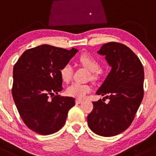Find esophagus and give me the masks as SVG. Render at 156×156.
I'll use <instances>...</instances> for the list:
<instances>
[{
	"label": "esophagus",
	"instance_id": "1",
	"mask_svg": "<svg viewBox=\"0 0 156 156\" xmlns=\"http://www.w3.org/2000/svg\"><path fill=\"white\" fill-rule=\"evenodd\" d=\"M82 102H83V100H82V99H76V104H80V103H82Z\"/></svg>",
	"mask_w": 156,
	"mask_h": 156
}]
</instances>
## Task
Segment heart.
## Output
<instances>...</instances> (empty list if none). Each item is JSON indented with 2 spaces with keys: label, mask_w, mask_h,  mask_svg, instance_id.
<instances>
[{
  "label": "heart",
  "mask_w": 156,
  "mask_h": 156,
  "mask_svg": "<svg viewBox=\"0 0 156 156\" xmlns=\"http://www.w3.org/2000/svg\"><path fill=\"white\" fill-rule=\"evenodd\" d=\"M79 61L85 68L88 70L90 72L92 73L91 77L93 79H96L97 77V71L100 69V65L99 62L94 58V57L87 54H83L80 57ZM60 76L62 78V81L65 83H69L72 78L73 75V68L70 63L64 65L61 68ZM91 90V87L90 85L86 84H82L80 83H73L71 85L66 89L68 95L70 97H73L77 99H83L85 97L88 93Z\"/></svg>",
  "instance_id": "1"
}]
</instances>
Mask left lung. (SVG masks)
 <instances>
[{
    "label": "left lung",
    "mask_w": 156,
    "mask_h": 156,
    "mask_svg": "<svg viewBox=\"0 0 156 156\" xmlns=\"http://www.w3.org/2000/svg\"><path fill=\"white\" fill-rule=\"evenodd\" d=\"M98 54L105 57L111 71L97 94L110 101H93L87 124L96 134L110 137L125 131L134 119L144 97V68L136 54L122 43H105Z\"/></svg>",
    "instance_id": "left-lung-1"
}]
</instances>
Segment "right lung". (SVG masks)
I'll list each match as a JSON object with an SVG mask.
<instances>
[{
	"mask_svg": "<svg viewBox=\"0 0 156 156\" xmlns=\"http://www.w3.org/2000/svg\"><path fill=\"white\" fill-rule=\"evenodd\" d=\"M77 51L41 45L25 51L14 66L12 97L25 125L37 133L58 131L75 105L74 98L58 93L62 90L59 71Z\"/></svg>",
	"mask_w": 156,
	"mask_h": 156,
	"instance_id": "add662e5",
	"label": "right lung"
}]
</instances>
